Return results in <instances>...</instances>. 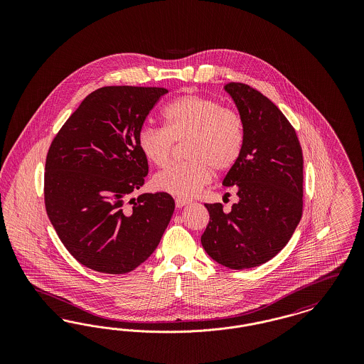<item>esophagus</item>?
Here are the masks:
<instances>
[{"label":"esophagus","mask_w":364,"mask_h":364,"mask_svg":"<svg viewBox=\"0 0 364 364\" xmlns=\"http://www.w3.org/2000/svg\"><path fill=\"white\" fill-rule=\"evenodd\" d=\"M190 200L188 199H184V198H177L176 199V208H184L186 205H188Z\"/></svg>","instance_id":"34e87169"}]
</instances>
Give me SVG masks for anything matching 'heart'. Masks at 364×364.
Here are the masks:
<instances>
[{"label": "heart", "instance_id": "1", "mask_svg": "<svg viewBox=\"0 0 364 364\" xmlns=\"http://www.w3.org/2000/svg\"><path fill=\"white\" fill-rule=\"evenodd\" d=\"M165 128L144 125L138 147L144 158L164 168L173 156L174 143L184 144V162L156 174V190L178 198L195 196L213 178V171L225 173L236 166L244 150L245 122L242 113L221 101L184 94L164 109Z\"/></svg>", "mask_w": 364, "mask_h": 364}]
</instances>
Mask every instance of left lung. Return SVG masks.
I'll return each instance as SVG.
<instances>
[{
  "mask_svg": "<svg viewBox=\"0 0 364 364\" xmlns=\"http://www.w3.org/2000/svg\"><path fill=\"white\" fill-rule=\"evenodd\" d=\"M245 122L242 156L224 186L237 190L229 213L221 203H205L210 214L202 235L208 255L240 270L266 263L287 245L303 214V154L292 124L258 90L230 82Z\"/></svg>",
  "mask_w": 364,
  "mask_h": 364,
  "instance_id": "1",
  "label": "left lung"
}]
</instances>
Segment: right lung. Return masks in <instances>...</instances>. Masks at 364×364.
Listing matches in <instances>:
<instances>
[{"label": "right lung", "instance_id": "add662e5", "mask_svg": "<svg viewBox=\"0 0 364 364\" xmlns=\"http://www.w3.org/2000/svg\"><path fill=\"white\" fill-rule=\"evenodd\" d=\"M162 87L107 86L88 94L53 139L45 165V208L79 263L125 274L147 259L174 211L168 192L127 198L144 184L138 134Z\"/></svg>", "mask_w": 364, "mask_h": 364}]
</instances>
